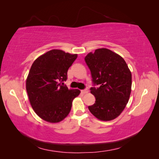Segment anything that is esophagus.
I'll return each mask as SVG.
<instances>
[{
	"label": "esophagus",
	"mask_w": 159,
	"mask_h": 159,
	"mask_svg": "<svg viewBox=\"0 0 159 159\" xmlns=\"http://www.w3.org/2000/svg\"><path fill=\"white\" fill-rule=\"evenodd\" d=\"M81 93H82L83 94H86V93H88V89L82 90H81Z\"/></svg>",
	"instance_id": "obj_1"
}]
</instances>
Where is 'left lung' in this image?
<instances>
[{
  "label": "left lung",
  "instance_id": "8db88e82",
  "mask_svg": "<svg viewBox=\"0 0 159 159\" xmlns=\"http://www.w3.org/2000/svg\"><path fill=\"white\" fill-rule=\"evenodd\" d=\"M85 61L92 75L94 85L90 93L95 102L88 107L91 114L101 120H111L125 109L131 93L132 75L122 57L107 48L88 53Z\"/></svg>",
  "mask_w": 159,
  "mask_h": 159
}]
</instances>
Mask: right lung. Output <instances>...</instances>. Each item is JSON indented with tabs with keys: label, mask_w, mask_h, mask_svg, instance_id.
Wrapping results in <instances>:
<instances>
[{
	"label": "right lung",
	"mask_w": 159,
	"mask_h": 159,
	"mask_svg": "<svg viewBox=\"0 0 159 159\" xmlns=\"http://www.w3.org/2000/svg\"><path fill=\"white\" fill-rule=\"evenodd\" d=\"M76 58V54L52 50L32 64L26 79V92L34 111L45 121L62 120L71 111L73 99L79 95V90H69L63 85Z\"/></svg>",
	"instance_id": "obj_1"
}]
</instances>
